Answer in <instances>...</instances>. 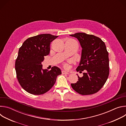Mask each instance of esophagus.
<instances>
[{"mask_svg": "<svg viewBox=\"0 0 126 126\" xmlns=\"http://www.w3.org/2000/svg\"><path fill=\"white\" fill-rule=\"evenodd\" d=\"M62 74H67V75H68V74H69V73H68V72H67V71H62Z\"/></svg>", "mask_w": 126, "mask_h": 126, "instance_id": "1", "label": "esophagus"}]
</instances>
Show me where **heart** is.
Instances as JSON below:
<instances>
[{
  "mask_svg": "<svg viewBox=\"0 0 126 126\" xmlns=\"http://www.w3.org/2000/svg\"><path fill=\"white\" fill-rule=\"evenodd\" d=\"M68 41H73V40L72 39H69V40H68ZM64 67L65 68H68V67H69L68 64L67 63H65V64H64Z\"/></svg>",
  "mask_w": 126,
  "mask_h": 126,
  "instance_id": "1",
  "label": "heart"
}]
</instances>
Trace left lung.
Masks as SVG:
<instances>
[{
    "label": "left lung",
    "instance_id": "obj_1",
    "mask_svg": "<svg viewBox=\"0 0 126 126\" xmlns=\"http://www.w3.org/2000/svg\"><path fill=\"white\" fill-rule=\"evenodd\" d=\"M70 35L77 38L82 48L76 71L80 73L85 71L82 77L78 76V81L72 83L71 86L81 95L96 93L104 85L109 74V53L106 45L93 35L79 32Z\"/></svg>",
    "mask_w": 126,
    "mask_h": 126
}]
</instances>
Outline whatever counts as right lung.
I'll return each instance as SVG.
<instances>
[{"instance_id":"add662e5","label":"right lung","mask_w":126,"mask_h":126,"mask_svg":"<svg viewBox=\"0 0 126 126\" xmlns=\"http://www.w3.org/2000/svg\"><path fill=\"white\" fill-rule=\"evenodd\" d=\"M58 37L50 34H39L27 39L20 47L15 67L18 81L23 89L31 94L42 95L53 86L61 74L58 67L43 69L44 56L50 53L51 42Z\"/></svg>"}]
</instances>
